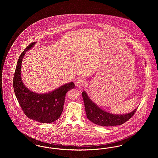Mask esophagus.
Returning a JSON list of instances; mask_svg holds the SVG:
<instances>
[{"label":"esophagus","mask_w":158,"mask_h":158,"mask_svg":"<svg viewBox=\"0 0 158 158\" xmlns=\"http://www.w3.org/2000/svg\"><path fill=\"white\" fill-rule=\"evenodd\" d=\"M76 85L77 88H81L86 85V82L85 79H79L76 82Z\"/></svg>","instance_id":"34e87169"}]
</instances>
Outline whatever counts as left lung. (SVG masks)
Returning a JSON list of instances; mask_svg holds the SVG:
<instances>
[{"mask_svg": "<svg viewBox=\"0 0 158 158\" xmlns=\"http://www.w3.org/2000/svg\"><path fill=\"white\" fill-rule=\"evenodd\" d=\"M87 118L93 123L101 126H114L121 125L128 120L135 113L137 108L133 111L124 114H114L105 111L94 103L85 91L82 93Z\"/></svg>", "mask_w": 158, "mask_h": 158, "instance_id": "8db88e82", "label": "left lung"}]
</instances>
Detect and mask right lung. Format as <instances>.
Segmentation results:
<instances>
[{
    "mask_svg": "<svg viewBox=\"0 0 158 158\" xmlns=\"http://www.w3.org/2000/svg\"><path fill=\"white\" fill-rule=\"evenodd\" d=\"M36 42L28 45L20 55L14 76V89L16 99L27 117L39 123H50L60 118L63 110L66 94L75 87L72 82L45 94H38L28 89L21 79V66L25 52Z\"/></svg>",
    "mask_w": 158,
    "mask_h": 158,
    "instance_id": "add662e5",
    "label": "right lung"
}]
</instances>
